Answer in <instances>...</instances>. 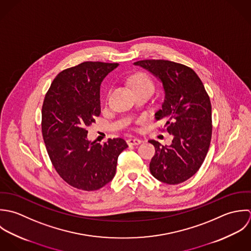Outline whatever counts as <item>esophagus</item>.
Wrapping results in <instances>:
<instances>
[{
	"label": "esophagus",
	"instance_id": "esophagus-1",
	"mask_svg": "<svg viewBox=\"0 0 251 251\" xmlns=\"http://www.w3.org/2000/svg\"><path fill=\"white\" fill-rule=\"evenodd\" d=\"M127 144L129 146H138V145L142 144V141L139 139H136V138H131V139L127 140Z\"/></svg>",
	"mask_w": 251,
	"mask_h": 251
}]
</instances>
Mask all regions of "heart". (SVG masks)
Returning <instances> with one entry per match:
<instances>
[{"label":"heart","mask_w":251,"mask_h":251,"mask_svg":"<svg viewBox=\"0 0 251 251\" xmlns=\"http://www.w3.org/2000/svg\"><path fill=\"white\" fill-rule=\"evenodd\" d=\"M130 84L133 88V90L135 91V93H139V92H143V91H149L153 93L154 89H155V85L153 80L151 79V76L146 74V73H137L134 75L131 76L130 78ZM110 94V90L107 91L106 96H105V100L108 99Z\"/></svg>","instance_id":"heart-1"}]
</instances>
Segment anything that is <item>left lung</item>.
<instances>
[{"label": "left lung", "mask_w": 251, "mask_h": 251, "mask_svg": "<svg viewBox=\"0 0 251 251\" xmlns=\"http://www.w3.org/2000/svg\"><path fill=\"white\" fill-rule=\"evenodd\" d=\"M159 77L165 90L162 108L155 113L163 120L161 131L174 136L170 147L149 141L155 148L151 175L167 184H179L193 176L209 149L211 103L198 75L189 67L169 60H142L134 63Z\"/></svg>", "instance_id": "8db88e82"}]
</instances>
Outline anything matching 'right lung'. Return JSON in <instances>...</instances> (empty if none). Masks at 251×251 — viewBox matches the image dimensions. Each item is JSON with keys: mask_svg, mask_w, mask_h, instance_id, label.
<instances>
[{"mask_svg": "<svg viewBox=\"0 0 251 251\" xmlns=\"http://www.w3.org/2000/svg\"><path fill=\"white\" fill-rule=\"evenodd\" d=\"M117 63L83 62L57 75L42 108V133L51 163L71 186L95 191L115 176L117 158L128 148L121 138L103 145L86 130L100 113V85Z\"/></svg>", "mask_w": 251, "mask_h": 251, "instance_id": "obj_1", "label": "right lung"}]
</instances>
